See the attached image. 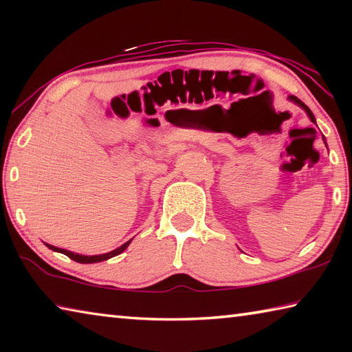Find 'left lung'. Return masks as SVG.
<instances>
[{
    "label": "left lung",
    "instance_id": "1",
    "mask_svg": "<svg viewBox=\"0 0 352 352\" xmlns=\"http://www.w3.org/2000/svg\"><path fill=\"white\" fill-rule=\"evenodd\" d=\"M289 99H290V100H294V102H295V104H298L300 107H302V109H305V110H306V113L309 115V118H311V121H312V122H315V116H314V113H312L311 110H309V107H307L305 102H302V100H300V99L295 98V96H289Z\"/></svg>",
    "mask_w": 352,
    "mask_h": 352
}]
</instances>
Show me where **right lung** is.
<instances>
[{"instance_id":"add662e5","label":"right lung","mask_w":352,"mask_h":352,"mask_svg":"<svg viewBox=\"0 0 352 352\" xmlns=\"http://www.w3.org/2000/svg\"><path fill=\"white\" fill-rule=\"evenodd\" d=\"M129 243H130V241H129V242H126V243H124V245H121V247H119V248L113 250V252H110V253H105V254H98V256H82V254L71 253V252H68V250H63V248H57V247H54V245H50V243H46V245H47V248L54 250V252H58V253H63V254H67L69 259H73V261H76V262H80V264H93V262L107 261V259L113 258V256H118L119 253H122L124 250H126V248L129 247Z\"/></svg>"}]
</instances>
